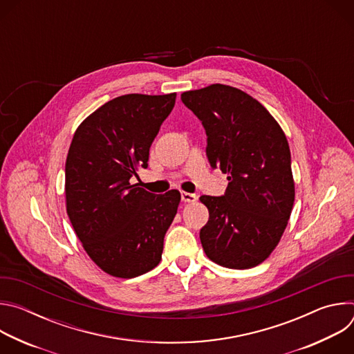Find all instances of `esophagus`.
<instances>
[{
    "label": "esophagus",
    "instance_id": "esophagus-1",
    "mask_svg": "<svg viewBox=\"0 0 354 354\" xmlns=\"http://www.w3.org/2000/svg\"><path fill=\"white\" fill-rule=\"evenodd\" d=\"M180 198H182V201H187V203H193V201L197 200V196H196L194 193L182 192V193H180Z\"/></svg>",
    "mask_w": 354,
    "mask_h": 354
}]
</instances>
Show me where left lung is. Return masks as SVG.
Masks as SVG:
<instances>
[{
  "instance_id": "8db88e82",
  "label": "left lung",
  "mask_w": 354,
  "mask_h": 354,
  "mask_svg": "<svg viewBox=\"0 0 354 354\" xmlns=\"http://www.w3.org/2000/svg\"><path fill=\"white\" fill-rule=\"evenodd\" d=\"M180 99L206 130L212 168L228 175L223 196H200L209 209L201 245L224 268H254L272 254L292 210L287 138L268 109L238 88L213 84Z\"/></svg>"
}]
</instances>
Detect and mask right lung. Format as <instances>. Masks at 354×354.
Returning <instances> with one entry per match:
<instances>
[{
  "instance_id": "right-lung-1",
  "label": "right lung",
  "mask_w": 354,
  "mask_h": 354,
  "mask_svg": "<svg viewBox=\"0 0 354 354\" xmlns=\"http://www.w3.org/2000/svg\"><path fill=\"white\" fill-rule=\"evenodd\" d=\"M176 93L118 96L77 129L66 161L67 214L89 258L104 272L133 279L154 269L180 201L130 183L148 167L149 147Z\"/></svg>"
}]
</instances>
